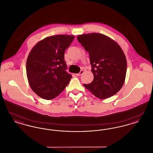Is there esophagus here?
Listing matches in <instances>:
<instances>
[{
    "mask_svg": "<svg viewBox=\"0 0 153 153\" xmlns=\"http://www.w3.org/2000/svg\"><path fill=\"white\" fill-rule=\"evenodd\" d=\"M83 73H84V71H83V70H81V71H80V73L76 74V76H80L81 74H82Z\"/></svg>",
    "mask_w": 153,
    "mask_h": 153,
    "instance_id": "esophagus-1",
    "label": "esophagus"
}]
</instances>
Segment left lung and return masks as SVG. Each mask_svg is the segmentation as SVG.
Wrapping results in <instances>:
<instances>
[{"instance_id":"1","label":"left lung","mask_w":153,"mask_h":153,"mask_svg":"<svg viewBox=\"0 0 153 153\" xmlns=\"http://www.w3.org/2000/svg\"><path fill=\"white\" fill-rule=\"evenodd\" d=\"M89 53L94 80L84 86L99 99L115 95L123 85L127 61L123 51L117 42L99 33L79 35L77 37Z\"/></svg>"}]
</instances>
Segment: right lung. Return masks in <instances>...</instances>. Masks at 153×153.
<instances>
[{
	"label": "right lung",
	"instance_id": "right-lung-1",
	"mask_svg": "<svg viewBox=\"0 0 153 153\" xmlns=\"http://www.w3.org/2000/svg\"><path fill=\"white\" fill-rule=\"evenodd\" d=\"M74 38L69 35L48 36L30 52L26 61L27 77L30 87L40 97L53 99L69 83L72 76L66 71L64 53Z\"/></svg>",
	"mask_w": 153,
	"mask_h": 153
}]
</instances>
